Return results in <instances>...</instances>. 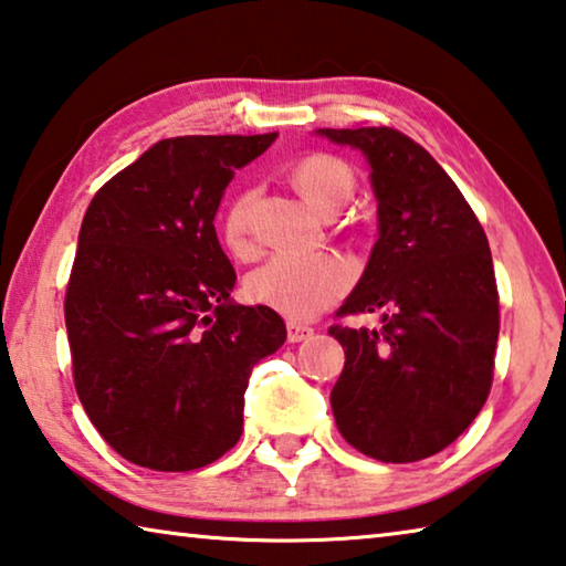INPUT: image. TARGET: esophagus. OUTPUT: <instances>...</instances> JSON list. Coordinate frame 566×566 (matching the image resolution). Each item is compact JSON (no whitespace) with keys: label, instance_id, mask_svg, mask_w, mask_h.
Returning a JSON list of instances; mask_svg holds the SVG:
<instances>
[{"label":"esophagus","instance_id":"esophagus-1","mask_svg":"<svg viewBox=\"0 0 566 566\" xmlns=\"http://www.w3.org/2000/svg\"><path fill=\"white\" fill-rule=\"evenodd\" d=\"M312 327L302 325V322H286V337H290V343H302V339L312 337Z\"/></svg>","mask_w":566,"mask_h":566}]
</instances>
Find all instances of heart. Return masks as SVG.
Here are the masks:
<instances>
[{"mask_svg": "<svg viewBox=\"0 0 566 566\" xmlns=\"http://www.w3.org/2000/svg\"><path fill=\"white\" fill-rule=\"evenodd\" d=\"M292 181L322 213H337L355 191V174L343 158L310 154L292 168ZM219 234L229 254H254V191L244 188L231 196L221 213ZM355 282V266L343 254L272 256L249 274L247 292L256 304L282 312L292 319H310L335 304Z\"/></svg>", "mask_w": 566, "mask_h": 566, "instance_id": "obj_1", "label": "heart"}]
</instances>
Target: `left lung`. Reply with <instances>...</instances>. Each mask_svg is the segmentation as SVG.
Wrapping results in <instances>:
<instances>
[{
    "label": "left lung",
    "mask_w": 566,
    "mask_h": 566,
    "mask_svg": "<svg viewBox=\"0 0 566 566\" xmlns=\"http://www.w3.org/2000/svg\"><path fill=\"white\" fill-rule=\"evenodd\" d=\"M317 133L365 154L380 231L337 317L382 310V327H329L345 347L332 412L370 459H428L473 423L491 390L499 290L489 239L420 143L385 125Z\"/></svg>",
    "instance_id": "obj_1"
}]
</instances>
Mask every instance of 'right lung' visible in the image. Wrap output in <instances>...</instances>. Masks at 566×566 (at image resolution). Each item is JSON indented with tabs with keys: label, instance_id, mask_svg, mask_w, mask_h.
I'll list each match as a JSON object with an SVG mask.
<instances>
[{
	"label": "right lung",
	"instance_id": "obj_1",
	"mask_svg": "<svg viewBox=\"0 0 566 566\" xmlns=\"http://www.w3.org/2000/svg\"><path fill=\"white\" fill-rule=\"evenodd\" d=\"M264 136L158 140L90 201L65 294L73 380L125 461L193 471L234 448L249 375L286 339L269 307L231 302L213 217Z\"/></svg>",
	"mask_w": 566,
	"mask_h": 566
}]
</instances>
